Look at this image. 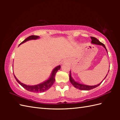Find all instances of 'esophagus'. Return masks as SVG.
I'll return each mask as SVG.
<instances>
[{"label": "esophagus", "instance_id": "1", "mask_svg": "<svg viewBox=\"0 0 120 120\" xmlns=\"http://www.w3.org/2000/svg\"><path fill=\"white\" fill-rule=\"evenodd\" d=\"M62 64H63V63H67V60H64L63 61H62Z\"/></svg>", "mask_w": 120, "mask_h": 120}]
</instances>
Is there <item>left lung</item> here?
Here are the masks:
<instances>
[{
    "mask_svg": "<svg viewBox=\"0 0 120 120\" xmlns=\"http://www.w3.org/2000/svg\"><path fill=\"white\" fill-rule=\"evenodd\" d=\"M91 39L92 40V41H91L92 44L103 46L104 48H105V49L107 51V50L105 45H104V44H103L102 43H101V42H99V41L96 39V38H94V37H91ZM109 71H108V72H109ZM107 75H108V74L106 76V77H105V78L104 79V80L106 78V77H107ZM70 82H71V83L72 84L73 86H74L75 88H77V89H78L79 90H91V89H93L94 88H95L97 87V86H99V85H101V83L103 82V81H102L101 83H99V84H98V85H94V86H88V85H84V84L80 83L77 82V81H75V80L73 78L72 76V75H71V71H70Z\"/></svg>",
    "mask_w": 120,
    "mask_h": 120,
    "instance_id": "left-lung-1",
    "label": "left lung"
}]
</instances>
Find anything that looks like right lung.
I'll return each instance as SVG.
<instances>
[{
	"mask_svg": "<svg viewBox=\"0 0 120 120\" xmlns=\"http://www.w3.org/2000/svg\"><path fill=\"white\" fill-rule=\"evenodd\" d=\"M40 38L39 36H37V35H31L28 38H27L24 41H23L21 43H20V45H21L22 43L26 42L28 41L32 40H37ZM61 68L60 65H58L57 67H56L55 68H53V70L52 71V72L51 73V74L49 76V77L48 78L47 80H45L44 82H43L41 83L38 84L37 85H34V86H29L26 85L25 84H24L23 83H22L21 82L17 79V78L14 75V77L15 79L17 81V82L19 84H20L22 87L25 88L26 90L31 92H34V93H38V92H43L46 91V90H48L52 85L54 83L55 81V75L56 73L57 72V71L60 70ZM14 74V73H13Z\"/></svg>",
	"mask_w": 120,
	"mask_h": 120,
	"instance_id": "right-lung-1",
	"label": "right lung"
}]
</instances>
